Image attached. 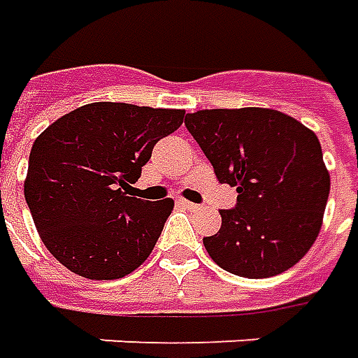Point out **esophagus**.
<instances>
[{"label": "esophagus", "mask_w": 358, "mask_h": 358, "mask_svg": "<svg viewBox=\"0 0 358 358\" xmlns=\"http://www.w3.org/2000/svg\"><path fill=\"white\" fill-rule=\"evenodd\" d=\"M178 203L182 205V207H186V209H189V211H197V209H201V205L192 203V201H187V199H180Z\"/></svg>", "instance_id": "34e87169"}]
</instances>
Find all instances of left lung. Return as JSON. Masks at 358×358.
<instances>
[{"instance_id":"left-lung-1","label":"left lung","mask_w":358,"mask_h":358,"mask_svg":"<svg viewBox=\"0 0 358 358\" xmlns=\"http://www.w3.org/2000/svg\"><path fill=\"white\" fill-rule=\"evenodd\" d=\"M187 131L238 205L222 209L221 229L205 236L215 264L264 279L299 264L324 221L329 172L316 134L279 110L215 108L186 116Z\"/></svg>"}]
</instances>
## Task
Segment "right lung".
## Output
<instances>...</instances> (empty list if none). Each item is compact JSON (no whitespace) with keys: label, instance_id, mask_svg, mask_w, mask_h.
Returning <instances> with one entry per match:
<instances>
[{"label":"right lung","instance_id":"right-lung-1","mask_svg":"<svg viewBox=\"0 0 358 358\" xmlns=\"http://www.w3.org/2000/svg\"><path fill=\"white\" fill-rule=\"evenodd\" d=\"M184 110L92 102L50 124L32 145L24 199L40 238L69 271L122 279L151 256L174 209L129 189L155 143L184 124Z\"/></svg>","mask_w":358,"mask_h":358}]
</instances>
